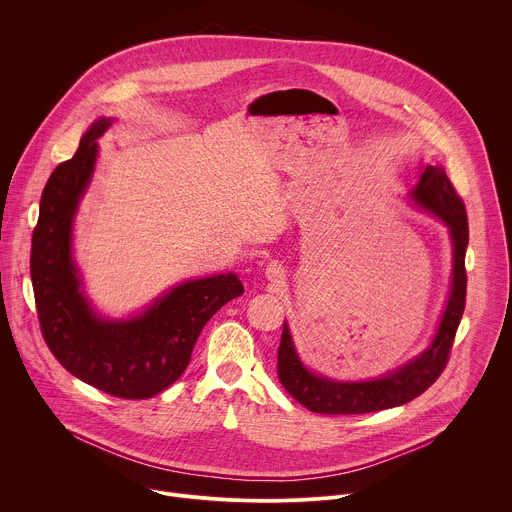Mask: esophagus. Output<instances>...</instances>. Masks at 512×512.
Returning a JSON list of instances; mask_svg holds the SVG:
<instances>
[{"label":"esophagus","instance_id":"esophagus-1","mask_svg":"<svg viewBox=\"0 0 512 512\" xmlns=\"http://www.w3.org/2000/svg\"><path fill=\"white\" fill-rule=\"evenodd\" d=\"M265 277H267L271 283H279L281 279H285L283 267H281L277 261H271V263H267V267H265Z\"/></svg>","mask_w":512,"mask_h":512}]
</instances>
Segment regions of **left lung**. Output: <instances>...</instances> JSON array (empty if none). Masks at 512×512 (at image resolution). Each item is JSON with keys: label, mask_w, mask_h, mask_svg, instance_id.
<instances>
[{"label": "left lung", "mask_w": 512, "mask_h": 512, "mask_svg": "<svg viewBox=\"0 0 512 512\" xmlns=\"http://www.w3.org/2000/svg\"><path fill=\"white\" fill-rule=\"evenodd\" d=\"M407 196L419 210L433 214L437 221L444 223L452 239V283L440 324L427 348L395 371L369 381H338L306 367L287 322H283L277 350V377L291 397L314 413L356 415L399 407L429 389L446 369L466 306L464 261L468 249V216L446 170L437 164L419 168L417 182Z\"/></svg>", "instance_id": "8db88e82"}]
</instances>
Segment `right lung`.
Wrapping results in <instances>:
<instances>
[{
    "mask_svg": "<svg viewBox=\"0 0 512 512\" xmlns=\"http://www.w3.org/2000/svg\"><path fill=\"white\" fill-rule=\"evenodd\" d=\"M111 123V117L93 121L77 154L50 174L32 235L30 275L42 336L62 367L113 397L150 399L180 379L204 324L245 289L229 271L182 281L129 318H105L93 308L72 253V231L95 174L97 139Z\"/></svg>",
    "mask_w": 512,
    "mask_h": 512,
    "instance_id": "add662e5",
    "label": "right lung"
}]
</instances>
